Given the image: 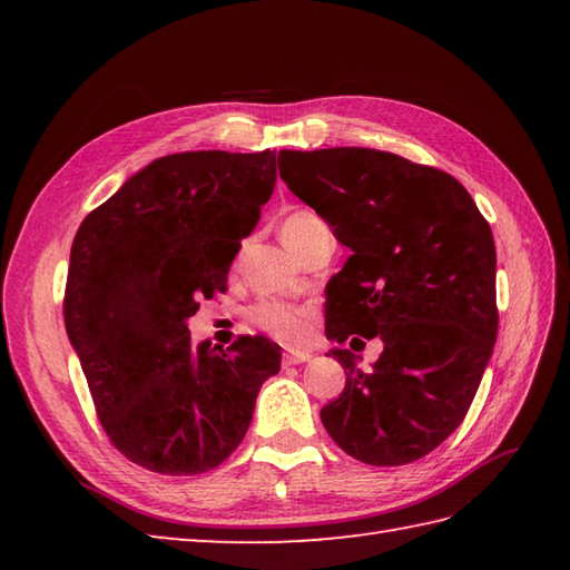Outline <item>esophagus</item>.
I'll list each match as a JSON object with an SVG mask.
<instances>
[{
  "instance_id": "34e87169",
  "label": "esophagus",
  "mask_w": 570,
  "mask_h": 570,
  "mask_svg": "<svg viewBox=\"0 0 570 570\" xmlns=\"http://www.w3.org/2000/svg\"><path fill=\"white\" fill-rule=\"evenodd\" d=\"M313 355L306 350H286L284 353V365H301V362H308Z\"/></svg>"
}]
</instances>
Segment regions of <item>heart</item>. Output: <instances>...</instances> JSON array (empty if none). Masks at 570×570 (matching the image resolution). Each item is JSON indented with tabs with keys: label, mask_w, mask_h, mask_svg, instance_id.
<instances>
[{
	"label": "heart",
	"mask_w": 570,
	"mask_h": 570,
	"mask_svg": "<svg viewBox=\"0 0 570 570\" xmlns=\"http://www.w3.org/2000/svg\"><path fill=\"white\" fill-rule=\"evenodd\" d=\"M318 225H323V220L316 213L298 208L284 217L282 237L288 247L298 252L301 245H304V239L311 235V229ZM247 321L252 325H257L259 331L269 333L272 337H278V341H298L308 328L306 311L278 304V301H259V304H254L247 311Z\"/></svg>",
	"instance_id": "1"
}]
</instances>
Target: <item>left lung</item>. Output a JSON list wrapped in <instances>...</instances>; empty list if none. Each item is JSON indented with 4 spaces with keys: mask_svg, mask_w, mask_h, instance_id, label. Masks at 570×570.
I'll return each instance as SVG.
<instances>
[{
    "mask_svg": "<svg viewBox=\"0 0 570 570\" xmlns=\"http://www.w3.org/2000/svg\"><path fill=\"white\" fill-rule=\"evenodd\" d=\"M278 176L353 252L325 286V335L384 343L367 372L331 350L347 380L323 426L362 463H414L463 423L498 341L492 229L453 176L390 151L284 149Z\"/></svg>",
    "mask_w": 570,
    "mask_h": 570,
    "instance_id": "left-lung-1",
    "label": "left lung"
}]
</instances>
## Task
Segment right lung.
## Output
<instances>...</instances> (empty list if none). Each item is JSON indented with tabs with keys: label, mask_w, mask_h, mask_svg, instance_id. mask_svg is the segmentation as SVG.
<instances>
[{
	"label": "right lung",
	"mask_w": 570,
	"mask_h": 570,
	"mask_svg": "<svg viewBox=\"0 0 570 570\" xmlns=\"http://www.w3.org/2000/svg\"><path fill=\"white\" fill-rule=\"evenodd\" d=\"M276 184V151L151 161L95 208L70 247L63 318L112 445L161 475H200L245 439L282 347L190 345L200 298L227 288L239 239Z\"/></svg>",
	"instance_id": "add662e5"
}]
</instances>
